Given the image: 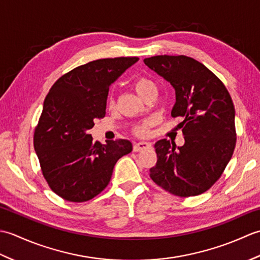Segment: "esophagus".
<instances>
[{
    "label": "esophagus",
    "instance_id": "obj_1",
    "mask_svg": "<svg viewBox=\"0 0 260 260\" xmlns=\"http://www.w3.org/2000/svg\"><path fill=\"white\" fill-rule=\"evenodd\" d=\"M151 147V143L148 142H139V143H135L134 146H133V150L135 152H140L143 150H146V148H150Z\"/></svg>",
    "mask_w": 260,
    "mask_h": 260
}]
</instances>
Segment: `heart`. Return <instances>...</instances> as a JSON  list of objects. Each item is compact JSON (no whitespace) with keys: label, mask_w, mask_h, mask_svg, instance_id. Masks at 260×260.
<instances>
[{"label":"heart","mask_w":260,"mask_h":260,"mask_svg":"<svg viewBox=\"0 0 260 260\" xmlns=\"http://www.w3.org/2000/svg\"><path fill=\"white\" fill-rule=\"evenodd\" d=\"M134 89L137 92V95H139L140 97H143L146 92H148L150 90L156 89V86L150 79H147V78H139L134 82ZM113 103H114V99H113L112 96H110L109 97V105H113ZM136 131H137V133H139V134H142V135L145 134L146 132H147V125L146 124H143V125L137 127Z\"/></svg>","instance_id":"1"}]
</instances>
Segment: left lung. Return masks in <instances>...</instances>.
I'll use <instances>...</instances> for the list:
<instances>
[{"label": "left lung", "mask_w": 260, "mask_h": 260, "mask_svg": "<svg viewBox=\"0 0 260 260\" xmlns=\"http://www.w3.org/2000/svg\"><path fill=\"white\" fill-rule=\"evenodd\" d=\"M151 70L175 90L171 115L179 124L184 144L176 147L167 139L155 143L157 162L151 179L178 197L199 196L221 176L236 146L235 107L227 88L217 76L186 56L144 59Z\"/></svg>", "instance_id": "1"}]
</instances>
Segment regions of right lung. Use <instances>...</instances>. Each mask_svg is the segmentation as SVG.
Here are the masks:
<instances>
[{
    "label": "right lung",
    "mask_w": 260,
    "mask_h": 260,
    "mask_svg": "<svg viewBox=\"0 0 260 260\" xmlns=\"http://www.w3.org/2000/svg\"><path fill=\"white\" fill-rule=\"evenodd\" d=\"M137 61L120 57L79 66L60 77L47 95L33 144L49 186L64 200L84 202L99 194L116 162L133 150L127 140L93 143L88 131L106 114L110 85Z\"/></svg>",
    "instance_id": "add662e5"
}]
</instances>
